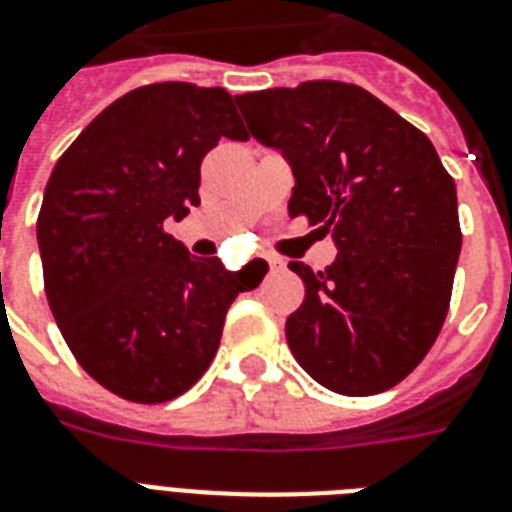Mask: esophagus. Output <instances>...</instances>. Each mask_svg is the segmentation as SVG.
Wrapping results in <instances>:
<instances>
[{
    "mask_svg": "<svg viewBox=\"0 0 512 512\" xmlns=\"http://www.w3.org/2000/svg\"><path fill=\"white\" fill-rule=\"evenodd\" d=\"M265 263H268L273 270L283 268V260H278V257H265Z\"/></svg>",
    "mask_w": 512,
    "mask_h": 512,
    "instance_id": "esophagus-1",
    "label": "esophagus"
}]
</instances>
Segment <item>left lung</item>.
I'll return each mask as SVG.
<instances>
[{
  "label": "left lung",
  "mask_w": 512,
  "mask_h": 512,
  "mask_svg": "<svg viewBox=\"0 0 512 512\" xmlns=\"http://www.w3.org/2000/svg\"><path fill=\"white\" fill-rule=\"evenodd\" d=\"M234 101L249 135L291 163L289 216L338 247L325 270L289 263L304 281L291 354L333 393L390 390L448 315L463 239L453 176L422 130L359 85L309 80Z\"/></svg>",
  "instance_id": "left-lung-1"
}]
</instances>
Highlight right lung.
I'll return each mask as SVG.
<instances>
[{"label": "right lung", "mask_w": 512, "mask_h": 512, "mask_svg": "<svg viewBox=\"0 0 512 512\" xmlns=\"http://www.w3.org/2000/svg\"><path fill=\"white\" fill-rule=\"evenodd\" d=\"M247 140L223 88L153 83L106 106L64 150L38 213L51 315L77 364L124 401L187 393L252 286L166 231L200 205V163Z\"/></svg>", "instance_id": "add662e5"}]
</instances>
